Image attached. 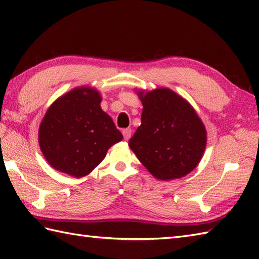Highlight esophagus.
<instances>
[{
	"instance_id": "34e87169",
	"label": "esophagus",
	"mask_w": 259,
	"mask_h": 259,
	"mask_svg": "<svg viewBox=\"0 0 259 259\" xmlns=\"http://www.w3.org/2000/svg\"><path fill=\"white\" fill-rule=\"evenodd\" d=\"M122 135H123V138L125 140H129L130 137H131V129H123Z\"/></svg>"
}]
</instances>
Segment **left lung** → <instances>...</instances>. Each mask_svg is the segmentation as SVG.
<instances>
[{
	"label": "left lung",
	"instance_id": "obj_1",
	"mask_svg": "<svg viewBox=\"0 0 259 259\" xmlns=\"http://www.w3.org/2000/svg\"><path fill=\"white\" fill-rule=\"evenodd\" d=\"M141 124L130 149L153 177L172 180L194 170L205 151L207 131L191 104L168 88L138 90Z\"/></svg>",
	"mask_w": 259,
	"mask_h": 259
}]
</instances>
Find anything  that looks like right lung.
<instances>
[{
	"label": "right lung",
	"instance_id": "right-lung-1",
	"mask_svg": "<svg viewBox=\"0 0 259 259\" xmlns=\"http://www.w3.org/2000/svg\"><path fill=\"white\" fill-rule=\"evenodd\" d=\"M95 88L78 87L58 98L38 128V145L58 171L81 178L99 166L108 149L122 140L109 114L101 109Z\"/></svg>",
	"mask_w": 259,
	"mask_h": 259
}]
</instances>
